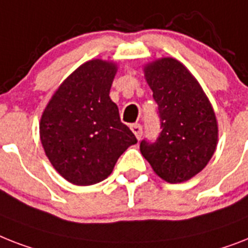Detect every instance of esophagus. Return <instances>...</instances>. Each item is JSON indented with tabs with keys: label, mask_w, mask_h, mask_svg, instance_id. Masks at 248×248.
<instances>
[{
	"label": "esophagus",
	"mask_w": 248,
	"mask_h": 248,
	"mask_svg": "<svg viewBox=\"0 0 248 248\" xmlns=\"http://www.w3.org/2000/svg\"><path fill=\"white\" fill-rule=\"evenodd\" d=\"M131 131L134 132L135 136H136V139H138V140H140V139H141V136H142L141 124H131Z\"/></svg>",
	"instance_id": "34e87169"
}]
</instances>
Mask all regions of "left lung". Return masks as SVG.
Segmentation results:
<instances>
[{
	"instance_id": "1",
	"label": "left lung",
	"mask_w": 248,
	"mask_h": 248,
	"mask_svg": "<svg viewBox=\"0 0 248 248\" xmlns=\"http://www.w3.org/2000/svg\"><path fill=\"white\" fill-rule=\"evenodd\" d=\"M158 104L162 132L155 142L142 140L140 152L162 180L188 181L204 170L218 144L214 109L199 81L172 57L144 67Z\"/></svg>"
}]
</instances>
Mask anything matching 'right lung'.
Here are the masks:
<instances>
[{"label":"right lung","mask_w":248,"mask_h":248,"mask_svg":"<svg viewBox=\"0 0 248 248\" xmlns=\"http://www.w3.org/2000/svg\"><path fill=\"white\" fill-rule=\"evenodd\" d=\"M116 72L114 62L82 63L56 90L40 118L46 155L78 186L106 180L126 149L138 142L109 98Z\"/></svg>","instance_id":"add662e5"}]
</instances>
